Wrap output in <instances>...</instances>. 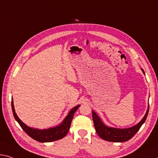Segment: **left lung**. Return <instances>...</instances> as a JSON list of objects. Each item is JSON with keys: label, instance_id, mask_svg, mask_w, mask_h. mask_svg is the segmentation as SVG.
Returning a JSON list of instances; mask_svg holds the SVG:
<instances>
[{"label": "left lung", "instance_id": "left-lung-1", "mask_svg": "<svg viewBox=\"0 0 158 158\" xmlns=\"http://www.w3.org/2000/svg\"><path fill=\"white\" fill-rule=\"evenodd\" d=\"M142 71L144 73L143 69H142ZM148 111L149 104L146 113L143 117V118L137 124L134 125V127L127 129L112 128V127L106 126L94 111H92V117L96 131L98 135L102 139L110 142H125L131 139L137 133L138 131L141 128L142 124L146 121L148 114Z\"/></svg>", "mask_w": 158, "mask_h": 158}]
</instances>
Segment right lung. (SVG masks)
<instances>
[{
	"instance_id": "right-lung-1",
	"label": "right lung",
	"mask_w": 158,
	"mask_h": 158,
	"mask_svg": "<svg viewBox=\"0 0 158 158\" xmlns=\"http://www.w3.org/2000/svg\"><path fill=\"white\" fill-rule=\"evenodd\" d=\"M11 103L12 110V112H13L15 119H16V121L18 122L19 125H20L22 129H23L30 137L32 138V139L41 143L55 141H57V140L61 139L62 138L65 136L69 130L70 125H71L75 112L77 110V109H78L80 106V105H79V106H77L73 107V108L69 112L68 114L67 115V117L64 119L63 121L62 122V123L60 124H59L58 126L46 129H38L31 128V127L27 126L26 124L23 123V122L19 119V117H17L15 110L13 101H12V99Z\"/></svg>"
}]
</instances>
